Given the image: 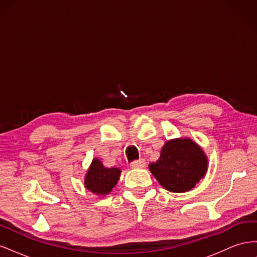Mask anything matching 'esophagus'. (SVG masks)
Segmentation results:
<instances>
[{
	"mask_svg": "<svg viewBox=\"0 0 257 257\" xmlns=\"http://www.w3.org/2000/svg\"><path fill=\"white\" fill-rule=\"evenodd\" d=\"M146 166V161L144 159H139L131 163L132 168H144Z\"/></svg>",
	"mask_w": 257,
	"mask_h": 257,
	"instance_id": "1",
	"label": "esophagus"
}]
</instances>
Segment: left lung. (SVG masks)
<instances>
[{
    "label": "left lung",
    "mask_w": 257,
    "mask_h": 257,
    "mask_svg": "<svg viewBox=\"0 0 257 257\" xmlns=\"http://www.w3.org/2000/svg\"><path fill=\"white\" fill-rule=\"evenodd\" d=\"M163 188L174 193L190 191L207 170V158L200 147L189 138L167 142L160 160L149 165Z\"/></svg>",
    "instance_id": "obj_1"
}]
</instances>
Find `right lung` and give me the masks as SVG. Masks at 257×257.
Here are the masks:
<instances>
[{
    "label": "right lung",
    "mask_w": 257,
    "mask_h": 257,
    "mask_svg": "<svg viewBox=\"0 0 257 257\" xmlns=\"http://www.w3.org/2000/svg\"><path fill=\"white\" fill-rule=\"evenodd\" d=\"M120 173L119 168H107L98 159H94L85 176L84 185L89 191L97 195H106L115 186Z\"/></svg>",
    "instance_id": "1"
}]
</instances>
